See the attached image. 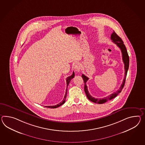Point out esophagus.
I'll return each mask as SVG.
<instances>
[{"instance_id": "34e87169", "label": "esophagus", "mask_w": 145, "mask_h": 145, "mask_svg": "<svg viewBox=\"0 0 145 145\" xmlns=\"http://www.w3.org/2000/svg\"><path fill=\"white\" fill-rule=\"evenodd\" d=\"M75 71L76 72H79L80 71H81V64L78 63H77L76 64H75Z\"/></svg>"}]
</instances>
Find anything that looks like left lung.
<instances>
[{
  "label": "left lung",
  "instance_id": "1",
  "mask_svg": "<svg viewBox=\"0 0 145 145\" xmlns=\"http://www.w3.org/2000/svg\"><path fill=\"white\" fill-rule=\"evenodd\" d=\"M110 39L113 41V42L116 43L117 46L120 48V50L121 51V53H122L123 61V62L124 63V69H125V76H124L123 81L122 82V84L120 86V88L116 92L113 93L110 95L108 96L107 97H104L103 99H96V98H95L94 97H92V96L89 94V93L88 92L87 85H86V82L88 81V78L84 75V74H82V78H83V81L84 82V91H85V94L86 95L87 97L88 98L89 100H90L91 101H92L93 102L98 103V104H103V103L106 102L107 101H108L109 100H110L112 99L115 98L121 92L123 88H124V85H125L126 78V76H127V71H128V67H129V57L128 54L127 53L126 46H125L123 40H121V39L118 35H117L114 31H113L112 34L111 35Z\"/></svg>",
  "mask_w": 145,
  "mask_h": 145
}]
</instances>
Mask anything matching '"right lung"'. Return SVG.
<instances>
[{
  "instance_id": "add662e5",
  "label": "right lung",
  "mask_w": 145,
  "mask_h": 145,
  "mask_svg": "<svg viewBox=\"0 0 145 145\" xmlns=\"http://www.w3.org/2000/svg\"><path fill=\"white\" fill-rule=\"evenodd\" d=\"M74 76H75V74H74V72H73L72 74L71 75V76H68L67 79H66V81H67V88H66V92H65V95L64 97V99H63L62 101L61 102H60V103H59L58 104H57L56 105H54V106H46L45 107H48V108H56L57 107H59V106L63 105L64 103L65 102V99H66V97H67V87H68V85L69 84L70 82L71 81V80L74 78Z\"/></svg>"
}]
</instances>
